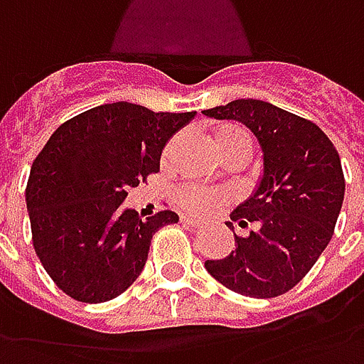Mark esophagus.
I'll return each mask as SVG.
<instances>
[{
	"instance_id": "esophagus-1",
	"label": "esophagus",
	"mask_w": 364,
	"mask_h": 364,
	"mask_svg": "<svg viewBox=\"0 0 364 364\" xmlns=\"http://www.w3.org/2000/svg\"><path fill=\"white\" fill-rule=\"evenodd\" d=\"M180 223H182L184 227H193V229H200L201 227V221L192 219V217H188V215H180Z\"/></svg>"
}]
</instances>
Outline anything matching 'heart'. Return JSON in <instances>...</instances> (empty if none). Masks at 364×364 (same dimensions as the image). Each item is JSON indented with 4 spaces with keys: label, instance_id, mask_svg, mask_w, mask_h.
Segmentation results:
<instances>
[{
    "label": "heart",
    "instance_id": "b5f03b06",
    "mask_svg": "<svg viewBox=\"0 0 364 364\" xmlns=\"http://www.w3.org/2000/svg\"><path fill=\"white\" fill-rule=\"evenodd\" d=\"M211 145L221 156L230 155V153H240V155L246 156V153H248V135L244 134L240 127L232 126V124H221L211 132ZM178 200L190 211H205V209L221 203L225 200V196L221 192L201 188V186L188 184L180 188Z\"/></svg>",
    "mask_w": 364,
    "mask_h": 364
}]
</instances>
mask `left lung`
Listing matches in <instances>:
<instances>
[{"mask_svg":"<svg viewBox=\"0 0 364 364\" xmlns=\"http://www.w3.org/2000/svg\"><path fill=\"white\" fill-rule=\"evenodd\" d=\"M201 114L240 122L262 149L258 184L230 213L238 227L254 229L244 238L235 235L229 256L208 259L205 269L238 294L279 296L330 244L346 193L338 151L316 124L264 100L238 98Z\"/></svg>","mask_w":364,"mask_h":364,"instance_id":"obj_1","label":"left lung"}]
</instances>
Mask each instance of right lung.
Listing matches in <instances>:
<instances>
[{
	"label": "right lung",
	"mask_w": 364,
	"mask_h": 364,
	"mask_svg": "<svg viewBox=\"0 0 364 364\" xmlns=\"http://www.w3.org/2000/svg\"><path fill=\"white\" fill-rule=\"evenodd\" d=\"M193 116L100 105L62 124L34 159L25 193L34 250L71 299H116L143 272L153 235L178 223L174 211L141 221L122 203L159 172L164 145Z\"/></svg>",
	"instance_id": "add662e5"
}]
</instances>
